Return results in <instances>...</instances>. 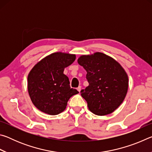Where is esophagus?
<instances>
[{
    "label": "esophagus",
    "mask_w": 152,
    "mask_h": 152,
    "mask_svg": "<svg viewBox=\"0 0 152 152\" xmlns=\"http://www.w3.org/2000/svg\"><path fill=\"white\" fill-rule=\"evenodd\" d=\"M77 90H78V91L80 92V91H81V86H79L78 88H77Z\"/></svg>",
    "instance_id": "esophagus-1"
}]
</instances>
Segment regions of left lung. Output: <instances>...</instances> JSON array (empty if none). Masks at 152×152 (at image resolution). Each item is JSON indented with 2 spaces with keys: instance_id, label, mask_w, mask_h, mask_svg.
<instances>
[{
  "instance_id": "obj_1",
  "label": "left lung",
  "mask_w": 152,
  "mask_h": 152,
  "mask_svg": "<svg viewBox=\"0 0 152 152\" xmlns=\"http://www.w3.org/2000/svg\"><path fill=\"white\" fill-rule=\"evenodd\" d=\"M78 63L86 71L89 85L81 91L89 110L97 115H106L119 107L128 90V76L116 60L101 52L83 55Z\"/></svg>"
}]
</instances>
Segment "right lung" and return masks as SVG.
<instances>
[{
	"label": "right lung",
	"instance_id": "obj_1",
	"mask_svg": "<svg viewBox=\"0 0 152 152\" xmlns=\"http://www.w3.org/2000/svg\"><path fill=\"white\" fill-rule=\"evenodd\" d=\"M76 60V56L56 52L46 56L31 69L27 77V88L33 104L43 113L58 115L66 109L68 100L78 93L71 88L64 68Z\"/></svg>",
	"mask_w": 152,
	"mask_h": 152
}]
</instances>
